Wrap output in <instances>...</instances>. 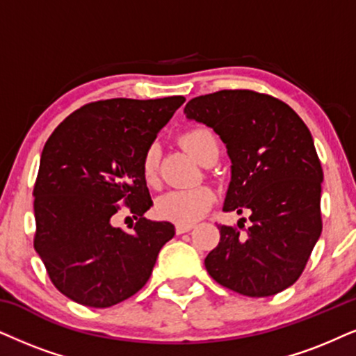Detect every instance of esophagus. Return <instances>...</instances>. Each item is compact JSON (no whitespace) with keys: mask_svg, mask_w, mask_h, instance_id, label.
Returning <instances> with one entry per match:
<instances>
[{"mask_svg":"<svg viewBox=\"0 0 356 356\" xmlns=\"http://www.w3.org/2000/svg\"><path fill=\"white\" fill-rule=\"evenodd\" d=\"M192 228H193V225H186V223H177V225H175V232H177L179 235L191 232Z\"/></svg>","mask_w":356,"mask_h":356,"instance_id":"obj_1","label":"esophagus"}]
</instances>
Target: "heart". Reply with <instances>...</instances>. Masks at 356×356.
Instances as JSON below:
<instances>
[{
  "instance_id": "1",
  "label": "heart",
  "mask_w": 356,
  "mask_h": 356,
  "mask_svg": "<svg viewBox=\"0 0 356 356\" xmlns=\"http://www.w3.org/2000/svg\"><path fill=\"white\" fill-rule=\"evenodd\" d=\"M182 146L195 157L202 161L205 152L211 146H217V138L209 128H193L182 134ZM141 174L147 186H154L157 182V146L151 145L146 147L141 159ZM213 192L209 187L177 188L161 195L156 202V211L161 218L174 223L192 225L204 217L207 210L213 204Z\"/></svg>"
}]
</instances>
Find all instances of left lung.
<instances>
[{
    "label": "left lung",
    "instance_id": "8db88e82",
    "mask_svg": "<svg viewBox=\"0 0 356 356\" xmlns=\"http://www.w3.org/2000/svg\"><path fill=\"white\" fill-rule=\"evenodd\" d=\"M184 113L225 143L232 181L223 210H248L253 223L245 232L218 225L220 243L205 258L207 271L250 298L287 289L322 233L323 172L309 128L284 102L253 90L195 97Z\"/></svg>",
    "mask_w": 356,
    "mask_h": 356
}]
</instances>
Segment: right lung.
<instances>
[{"mask_svg": "<svg viewBox=\"0 0 356 356\" xmlns=\"http://www.w3.org/2000/svg\"><path fill=\"white\" fill-rule=\"evenodd\" d=\"M184 102H93L49 136L33 192L34 248L52 284L74 302L105 309L131 298L175 235L172 223L143 217L152 200L141 159ZM120 204L138 220L131 234L113 227Z\"/></svg>", "mask_w": 356, "mask_h": 356, "instance_id": "right-lung-1", "label": "right lung"}]
</instances>
